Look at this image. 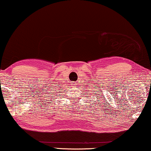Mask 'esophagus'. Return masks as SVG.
<instances>
[{"label": "esophagus", "instance_id": "1", "mask_svg": "<svg viewBox=\"0 0 151 151\" xmlns=\"http://www.w3.org/2000/svg\"><path fill=\"white\" fill-rule=\"evenodd\" d=\"M71 83H72L71 84L74 86V87H75V86H77V84H76V82H71Z\"/></svg>", "mask_w": 151, "mask_h": 151}]
</instances>
